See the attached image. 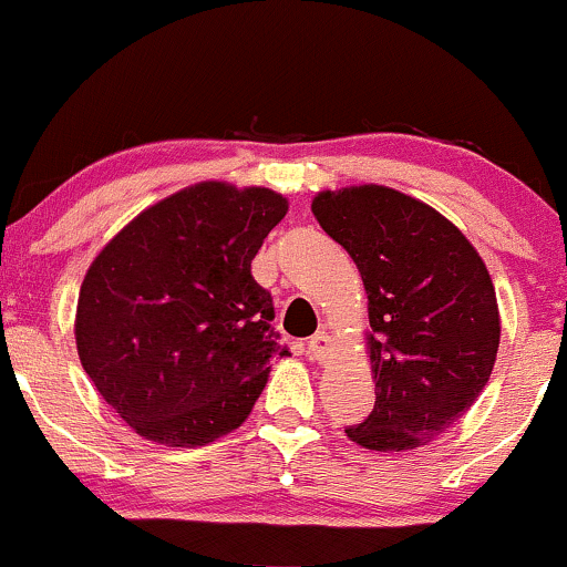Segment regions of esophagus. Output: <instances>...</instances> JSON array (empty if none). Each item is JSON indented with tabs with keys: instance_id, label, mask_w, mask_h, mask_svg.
<instances>
[{
	"instance_id": "obj_1",
	"label": "esophagus",
	"mask_w": 567,
	"mask_h": 567,
	"mask_svg": "<svg viewBox=\"0 0 567 567\" xmlns=\"http://www.w3.org/2000/svg\"><path fill=\"white\" fill-rule=\"evenodd\" d=\"M306 349H309V357L317 362H324L330 357V336L320 330V333H315L306 341Z\"/></svg>"
}]
</instances>
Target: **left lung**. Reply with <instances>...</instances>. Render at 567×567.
I'll use <instances>...</instances> for the list:
<instances>
[{
	"label": "left lung",
	"mask_w": 567,
	"mask_h": 567,
	"mask_svg": "<svg viewBox=\"0 0 567 567\" xmlns=\"http://www.w3.org/2000/svg\"><path fill=\"white\" fill-rule=\"evenodd\" d=\"M368 292L373 413L347 437L368 451H413L474 405L496 365L501 317L487 266L445 216L389 186L311 199Z\"/></svg>",
	"instance_id": "left-lung-1"
}]
</instances>
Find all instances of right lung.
I'll return each instance as SVG.
<instances>
[{
    "instance_id": "right-lung-1",
    "label": "right lung",
    "mask_w": 567,
    "mask_h": 567,
    "mask_svg": "<svg viewBox=\"0 0 567 567\" xmlns=\"http://www.w3.org/2000/svg\"><path fill=\"white\" fill-rule=\"evenodd\" d=\"M288 199L202 181L146 207L103 247L76 301V351L141 437L197 447L250 415L285 357L271 296L250 275Z\"/></svg>"
}]
</instances>
